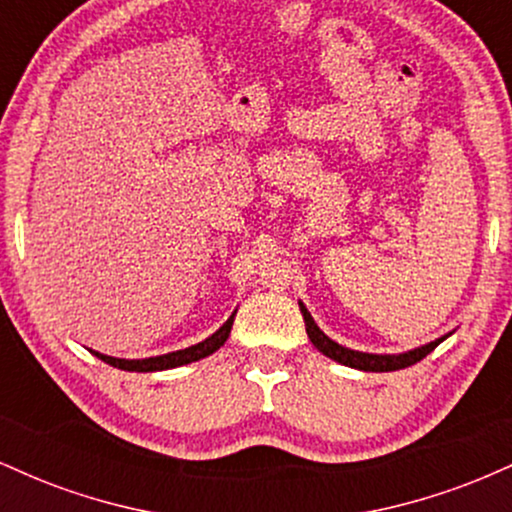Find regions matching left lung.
Instances as JSON below:
<instances>
[{"instance_id":"1","label":"left lung","mask_w":512,"mask_h":512,"mask_svg":"<svg viewBox=\"0 0 512 512\" xmlns=\"http://www.w3.org/2000/svg\"><path fill=\"white\" fill-rule=\"evenodd\" d=\"M301 313H303V320H305V332H308L310 342L315 344L317 351H322L325 356L334 358V361L344 363V366L358 368V370H368V373H387V370H399V368L414 366V363H419L421 358H426L440 342H443V339H438V342H431V344L421 346V349L407 351V354H399V356L361 354V351H351V349H346V346H339L337 342H332V339L327 337V334L315 325V320L310 317L308 308H305L303 303H301Z\"/></svg>"}]
</instances>
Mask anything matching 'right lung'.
<instances>
[{
  "label": "right lung",
  "instance_id": "add662e5",
  "mask_svg": "<svg viewBox=\"0 0 512 512\" xmlns=\"http://www.w3.org/2000/svg\"><path fill=\"white\" fill-rule=\"evenodd\" d=\"M231 327H233V315L228 317L226 325L221 327L219 332L211 334L209 339H204V342H199L195 346H190V349H182V351H173V354H166V356H156V358H142V361H127V358H113V356H103L98 354V351H93L101 361L110 363V366L115 368H122V370H137V373H151V370H168V368H178V366H185V363H192V361H199V358L214 354L216 349H221L223 342L228 339V334H231Z\"/></svg>",
  "mask_w": 512,
  "mask_h": 512
}]
</instances>
